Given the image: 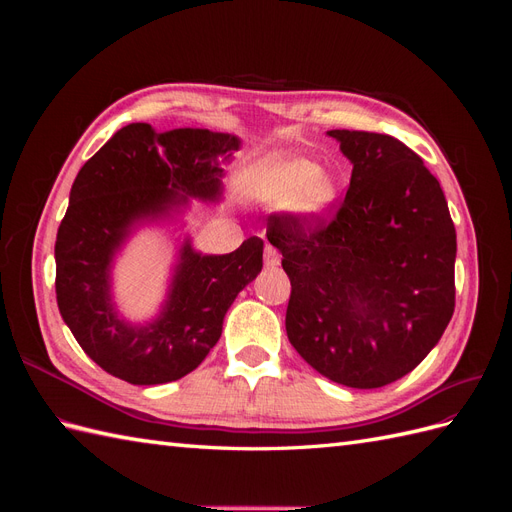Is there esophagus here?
Returning a JSON list of instances; mask_svg holds the SVG:
<instances>
[{
  "label": "esophagus",
  "mask_w": 512,
  "mask_h": 512,
  "mask_svg": "<svg viewBox=\"0 0 512 512\" xmlns=\"http://www.w3.org/2000/svg\"><path fill=\"white\" fill-rule=\"evenodd\" d=\"M265 265L267 267L280 265V252H277L273 245H265Z\"/></svg>",
  "instance_id": "obj_1"
}]
</instances>
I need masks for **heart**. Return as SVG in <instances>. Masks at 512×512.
Masks as SVG:
<instances>
[{"mask_svg": "<svg viewBox=\"0 0 512 512\" xmlns=\"http://www.w3.org/2000/svg\"><path fill=\"white\" fill-rule=\"evenodd\" d=\"M243 192L267 205H288L299 218L312 220L329 209L335 196L331 177L301 156L273 153L256 162L241 181Z\"/></svg>", "mask_w": 512, "mask_h": 512, "instance_id": "b5f03b06", "label": "heart"}]
</instances>
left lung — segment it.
Returning a JSON list of instances; mask_svg holds the SVG:
<instances>
[{
  "mask_svg": "<svg viewBox=\"0 0 512 512\" xmlns=\"http://www.w3.org/2000/svg\"><path fill=\"white\" fill-rule=\"evenodd\" d=\"M352 162L327 213L267 230L290 277L286 333L318 374L380 389L421 363L455 312L457 235L438 179L389 134L331 130Z\"/></svg>",
  "mask_w": 512,
  "mask_h": 512,
  "instance_id": "1",
  "label": "left lung"
}]
</instances>
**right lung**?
Returning <instances> with one entry per match:
<instances>
[{
  "label": "right lung",
  "instance_id": "obj_1",
  "mask_svg": "<svg viewBox=\"0 0 512 512\" xmlns=\"http://www.w3.org/2000/svg\"><path fill=\"white\" fill-rule=\"evenodd\" d=\"M237 149V138L222 132L160 134L149 123H130L76 175L55 241L57 305L85 354L111 376L164 384L190 374L218 344L232 301L260 273V237L224 256H203L185 241L156 322L130 327L111 303V262L130 228L185 205L188 196L218 198V156L230 160Z\"/></svg>",
  "mask_w": 512,
  "mask_h": 512
}]
</instances>
